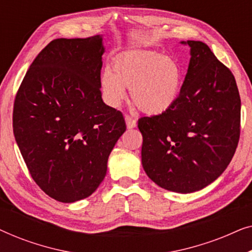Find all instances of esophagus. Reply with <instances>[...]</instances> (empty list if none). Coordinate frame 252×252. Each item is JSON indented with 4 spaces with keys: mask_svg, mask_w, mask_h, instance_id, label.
<instances>
[{
    "mask_svg": "<svg viewBox=\"0 0 252 252\" xmlns=\"http://www.w3.org/2000/svg\"><path fill=\"white\" fill-rule=\"evenodd\" d=\"M125 122L127 128H134V127H136V120L133 117L125 116Z\"/></svg>",
    "mask_w": 252,
    "mask_h": 252,
    "instance_id": "1",
    "label": "esophagus"
}]
</instances>
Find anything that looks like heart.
Here are the masks:
<instances>
[{
	"instance_id": "1",
	"label": "heart",
	"mask_w": 252,
	"mask_h": 252,
	"mask_svg": "<svg viewBox=\"0 0 252 252\" xmlns=\"http://www.w3.org/2000/svg\"><path fill=\"white\" fill-rule=\"evenodd\" d=\"M182 86V68L177 60L159 53L140 50L113 61L111 71L104 70L99 88L106 104L118 108L126 99V89L141 111L161 115L175 104Z\"/></svg>"
}]
</instances>
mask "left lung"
Segmentation results:
<instances>
[{"mask_svg": "<svg viewBox=\"0 0 252 252\" xmlns=\"http://www.w3.org/2000/svg\"><path fill=\"white\" fill-rule=\"evenodd\" d=\"M190 61L168 111L139 119L142 166L159 187L189 194L223 173L240 139L241 99L234 75L201 41H181Z\"/></svg>", "mask_w": 252, "mask_h": 252, "instance_id": "left-lung-1", "label": "left lung"}]
</instances>
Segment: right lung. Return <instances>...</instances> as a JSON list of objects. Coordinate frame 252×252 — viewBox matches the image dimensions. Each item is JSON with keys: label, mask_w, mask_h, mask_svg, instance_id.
<instances>
[{"label": "right lung", "mask_w": 252, "mask_h": 252, "mask_svg": "<svg viewBox=\"0 0 252 252\" xmlns=\"http://www.w3.org/2000/svg\"><path fill=\"white\" fill-rule=\"evenodd\" d=\"M103 36L53 40L31 64L13 105V134L33 180L51 198L73 203L103 181L126 130L99 89Z\"/></svg>", "instance_id": "add662e5"}]
</instances>
